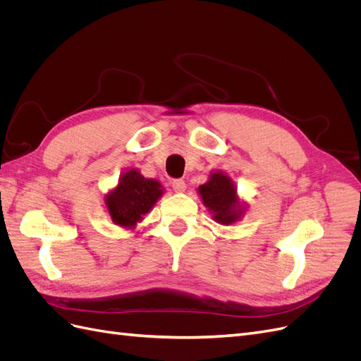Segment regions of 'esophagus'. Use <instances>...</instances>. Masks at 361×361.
Returning a JSON list of instances; mask_svg holds the SVG:
<instances>
[{
  "instance_id": "obj_1",
  "label": "esophagus",
  "mask_w": 361,
  "mask_h": 361,
  "mask_svg": "<svg viewBox=\"0 0 361 361\" xmlns=\"http://www.w3.org/2000/svg\"><path fill=\"white\" fill-rule=\"evenodd\" d=\"M171 187L173 190L176 192H183L185 188H187V185H185V182L182 179H173L171 180Z\"/></svg>"
}]
</instances>
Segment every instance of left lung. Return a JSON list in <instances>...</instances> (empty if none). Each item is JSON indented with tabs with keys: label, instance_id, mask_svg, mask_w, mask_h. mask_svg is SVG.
<instances>
[{
	"label": "left lung",
	"instance_id": "8db88e82",
	"mask_svg": "<svg viewBox=\"0 0 361 361\" xmlns=\"http://www.w3.org/2000/svg\"><path fill=\"white\" fill-rule=\"evenodd\" d=\"M203 204L214 214V220L220 224H232L241 218L244 207L239 203L232 179L223 171L211 173V178L199 187Z\"/></svg>",
	"mask_w": 361,
	"mask_h": 361
}]
</instances>
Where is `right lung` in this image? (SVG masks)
I'll return each instance as SVG.
<instances>
[{
  "label": "right lung",
  "mask_w": 361,
  "mask_h": 361,
  "mask_svg": "<svg viewBox=\"0 0 361 361\" xmlns=\"http://www.w3.org/2000/svg\"><path fill=\"white\" fill-rule=\"evenodd\" d=\"M162 195L161 183L146 179L138 170L123 173L117 187L106 195L105 204L114 224L120 227H134L143 220L157 200Z\"/></svg>",
  "instance_id": "1"
}]
</instances>
